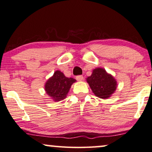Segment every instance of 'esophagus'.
<instances>
[{"mask_svg": "<svg viewBox=\"0 0 152 152\" xmlns=\"http://www.w3.org/2000/svg\"><path fill=\"white\" fill-rule=\"evenodd\" d=\"M76 78L78 81H82V80H83V79H84L83 76H77L76 77Z\"/></svg>", "mask_w": 152, "mask_h": 152, "instance_id": "esophagus-1", "label": "esophagus"}]
</instances>
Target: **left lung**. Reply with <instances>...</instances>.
<instances>
[{"label": "left lung", "mask_w": 152, "mask_h": 152, "mask_svg": "<svg viewBox=\"0 0 152 152\" xmlns=\"http://www.w3.org/2000/svg\"><path fill=\"white\" fill-rule=\"evenodd\" d=\"M86 80L96 96L102 99L112 96L117 88V81L114 77L102 67L93 69L91 75L87 77Z\"/></svg>", "instance_id": "1"}]
</instances>
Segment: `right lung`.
Wrapping results in <instances>:
<instances>
[{
	"label": "right lung",
	"mask_w": 152,
	"mask_h": 152,
	"mask_svg": "<svg viewBox=\"0 0 152 152\" xmlns=\"http://www.w3.org/2000/svg\"><path fill=\"white\" fill-rule=\"evenodd\" d=\"M73 78H67L63 72L56 70L45 84V91L54 102L65 99L71 88L72 84L76 82Z\"/></svg>",
	"instance_id": "add662e5"
}]
</instances>
